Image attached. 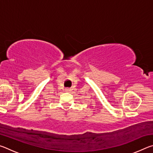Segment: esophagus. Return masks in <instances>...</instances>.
I'll return each instance as SVG.
<instances>
[{
	"label": "esophagus",
	"instance_id": "1",
	"mask_svg": "<svg viewBox=\"0 0 153 153\" xmlns=\"http://www.w3.org/2000/svg\"><path fill=\"white\" fill-rule=\"evenodd\" d=\"M65 91L67 92H71V89L70 88H67L65 89Z\"/></svg>",
	"mask_w": 153,
	"mask_h": 153
}]
</instances>
